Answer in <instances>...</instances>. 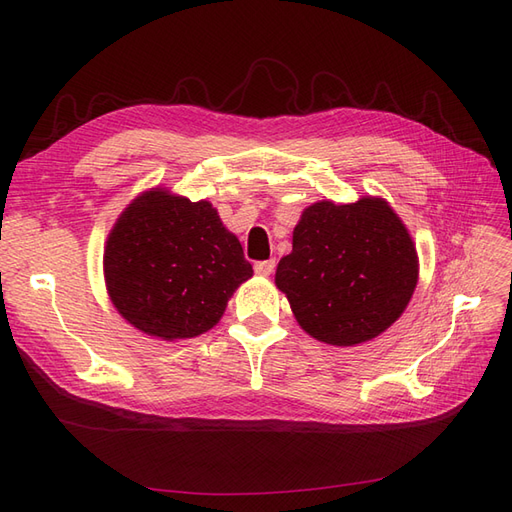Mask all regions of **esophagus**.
I'll return each mask as SVG.
<instances>
[{"mask_svg":"<svg viewBox=\"0 0 512 512\" xmlns=\"http://www.w3.org/2000/svg\"><path fill=\"white\" fill-rule=\"evenodd\" d=\"M254 269H256V273H260V275H271V273L275 271V260H273V258L260 260V262H256Z\"/></svg>","mask_w":512,"mask_h":512,"instance_id":"obj_1","label":"esophagus"}]
</instances>
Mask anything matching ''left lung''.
Instances as JSON below:
<instances>
[{"instance_id":"left-lung-1","label":"left lung","mask_w":512,"mask_h":512,"mask_svg":"<svg viewBox=\"0 0 512 512\" xmlns=\"http://www.w3.org/2000/svg\"><path fill=\"white\" fill-rule=\"evenodd\" d=\"M418 282L408 228L382 198L350 205L320 200L292 232L275 284L301 329L331 346L378 337L404 314Z\"/></svg>"}]
</instances>
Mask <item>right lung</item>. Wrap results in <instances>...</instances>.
<instances>
[{
	"mask_svg": "<svg viewBox=\"0 0 512 512\" xmlns=\"http://www.w3.org/2000/svg\"><path fill=\"white\" fill-rule=\"evenodd\" d=\"M252 273L211 203L162 188L132 200L104 247V280L117 312L166 342L213 329Z\"/></svg>",
	"mask_w": 512,
	"mask_h": 512,
	"instance_id": "add662e5",
	"label": "right lung"
}]
</instances>
